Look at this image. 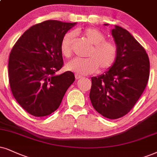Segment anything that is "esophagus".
Returning a JSON list of instances; mask_svg holds the SVG:
<instances>
[{"label": "esophagus", "mask_w": 157, "mask_h": 157, "mask_svg": "<svg viewBox=\"0 0 157 157\" xmlns=\"http://www.w3.org/2000/svg\"><path fill=\"white\" fill-rule=\"evenodd\" d=\"M75 78H76V80H78V79H80V78H82V75H78V74H75Z\"/></svg>", "instance_id": "34e87169"}]
</instances>
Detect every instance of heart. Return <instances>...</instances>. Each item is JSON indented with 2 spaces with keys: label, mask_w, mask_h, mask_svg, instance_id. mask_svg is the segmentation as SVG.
<instances>
[{
  "label": "heart",
  "mask_w": 157,
  "mask_h": 157,
  "mask_svg": "<svg viewBox=\"0 0 157 157\" xmlns=\"http://www.w3.org/2000/svg\"><path fill=\"white\" fill-rule=\"evenodd\" d=\"M80 33L92 46L87 56L88 58L75 59L66 64V69L77 74L88 75L96 72L99 67L101 71L106 72L116 63L118 57V49L114 42L105 40V35L94 27H87L82 30L68 33L61 40L60 49L62 55L69 58L72 55V43L75 34Z\"/></svg>",
  "instance_id": "obj_1"
}]
</instances>
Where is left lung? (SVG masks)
Returning a JSON list of instances; mask_svg holds the SVG:
<instances>
[{"instance_id":"1","label":"left lung","mask_w":157,"mask_h":157,"mask_svg":"<svg viewBox=\"0 0 157 157\" xmlns=\"http://www.w3.org/2000/svg\"><path fill=\"white\" fill-rule=\"evenodd\" d=\"M112 35L117 59L105 74L91 78L89 96L99 114L115 120L130 112L140 98L149 77L150 63L144 48L128 30L116 25Z\"/></svg>"}]
</instances>
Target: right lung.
<instances>
[{"label":"right lung","instance_id":"1","mask_svg":"<svg viewBox=\"0 0 157 157\" xmlns=\"http://www.w3.org/2000/svg\"><path fill=\"white\" fill-rule=\"evenodd\" d=\"M75 23L47 20L24 33L11 49L9 84L13 96L26 112L45 117L55 112L69 87L73 72L55 75L64 65L60 45Z\"/></svg>","mask_w":157,"mask_h":157}]
</instances>
